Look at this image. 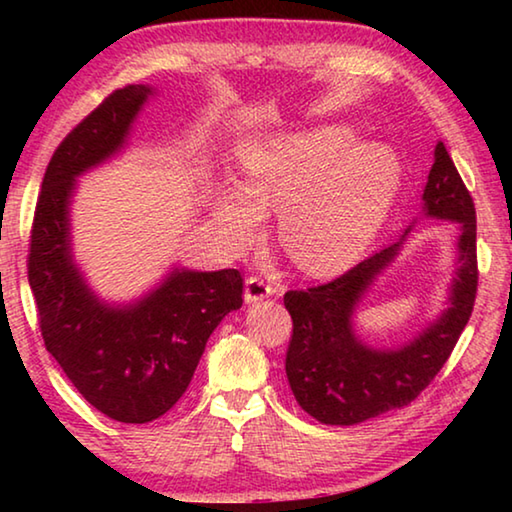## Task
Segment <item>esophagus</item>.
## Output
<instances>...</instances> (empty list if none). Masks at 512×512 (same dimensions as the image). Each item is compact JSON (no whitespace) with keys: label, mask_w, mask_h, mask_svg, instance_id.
<instances>
[{"label":"esophagus","mask_w":512,"mask_h":512,"mask_svg":"<svg viewBox=\"0 0 512 512\" xmlns=\"http://www.w3.org/2000/svg\"><path fill=\"white\" fill-rule=\"evenodd\" d=\"M268 296H273V287L268 284L264 277L259 275H250L246 280V291H244V300L246 302H259Z\"/></svg>","instance_id":"obj_1"}]
</instances>
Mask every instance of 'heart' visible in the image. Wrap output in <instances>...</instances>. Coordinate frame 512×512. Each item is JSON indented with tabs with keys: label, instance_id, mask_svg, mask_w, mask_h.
Wrapping results in <instances>:
<instances>
[{
	"label": "heart",
	"instance_id": "b5f03b06",
	"mask_svg": "<svg viewBox=\"0 0 512 512\" xmlns=\"http://www.w3.org/2000/svg\"><path fill=\"white\" fill-rule=\"evenodd\" d=\"M235 180L212 185L210 210L230 241L248 244L264 212L277 210L280 239L309 275L350 268L377 237L402 185L393 149L359 142L350 126L271 137L235 146Z\"/></svg>",
	"mask_w": 512,
	"mask_h": 512
}]
</instances>
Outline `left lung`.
Listing matches in <instances>:
<instances>
[{"label":"left lung","instance_id":"8db88e82","mask_svg":"<svg viewBox=\"0 0 512 512\" xmlns=\"http://www.w3.org/2000/svg\"><path fill=\"white\" fill-rule=\"evenodd\" d=\"M422 201V212L431 219L458 223V264L449 307L413 341L395 350H377L363 343L352 327L354 309L377 275L400 255L411 228L336 280L284 293V307L293 320L289 386L296 402L318 422L350 427L411 404L445 366L472 316L479 284L476 212L443 142L433 151Z\"/></svg>","mask_w":512,"mask_h":512}]
</instances>
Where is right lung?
I'll use <instances>...</instances> for the list:
<instances>
[{"instance_id":"obj_1","label":"right lung","mask_w":512,"mask_h":512,"mask_svg":"<svg viewBox=\"0 0 512 512\" xmlns=\"http://www.w3.org/2000/svg\"><path fill=\"white\" fill-rule=\"evenodd\" d=\"M151 94L149 85L115 90L58 144L42 178L29 246L45 348L94 409L128 424L160 418L183 397L210 334L244 302L237 268H173L144 298L108 305L74 264L69 205L76 178L124 149Z\"/></svg>"}]
</instances>
